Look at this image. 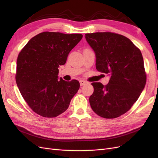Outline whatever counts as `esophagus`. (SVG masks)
Segmentation results:
<instances>
[{"label": "esophagus", "instance_id": "1", "mask_svg": "<svg viewBox=\"0 0 158 158\" xmlns=\"http://www.w3.org/2000/svg\"><path fill=\"white\" fill-rule=\"evenodd\" d=\"M86 83H87V82H86V81H85V80H82L80 81V84L81 86H82V85H85Z\"/></svg>", "mask_w": 158, "mask_h": 158}]
</instances>
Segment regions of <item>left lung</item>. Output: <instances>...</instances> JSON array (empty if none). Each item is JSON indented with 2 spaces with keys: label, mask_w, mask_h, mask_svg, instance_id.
Instances as JSON below:
<instances>
[{
  "label": "left lung",
  "mask_w": 158,
  "mask_h": 158,
  "mask_svg": "<svg viewBox=\"0 0 158 158\" xmlns=\"http://www.w3.org/2000/svg\"><path fill=\"white\" fill-rule=\"evenodd\" d=\"M85 40L96 56V69L109 74V83L93 82L89 98L93 111L105 118L127 113L139 98L146 82L140 50L125 36L111 32L86 33Z\"/></svg>",
  "instance_id": "8db88e82"
}]
</instances>
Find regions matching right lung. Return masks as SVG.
Segmentation results:
<instances>
[{
	"label": "right lung",
	"mask_w": 158,
	"mask_h": 158,
	"mask_svg": "<svg viewBox=\"0 0 158 158\" xmlns=\"http://www.w3.org/2000/svg\"><path fill=\"white\" fill-rule=\"evenodd\" d=\"M80 33L45 31L36 35L17 59L16 82L29 107L40 115L52 118L68 109L80 88L78 80L58 79L70 51L82 40Z\"/></svg>",
	"instance_id": "1"
}]
</instances>
